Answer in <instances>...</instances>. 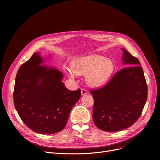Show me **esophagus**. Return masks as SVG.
<instances>
[{"mask_svg": "<svg viewBox=\"0 0 160 160\" xmlns=\"http://www.w3.org/2000/svg\"><path fill=\"white\" fill-rule=\"evenodd\" d=\"M81 93H82V95H86V94H88V91L84 89H81Z\"/></svg>", "mask_w": 160, "mask_h": 160, "instance_id": "1", "label": "esophagus"}]
</instances>
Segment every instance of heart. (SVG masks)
I'll list each match as a JSON object with an SVG mask.
<instances>
[{"mask_svg": "<svg viewBox=\"0 0 160 160\" xmlns=\"http://www.w3.org/2000/svg\"><path fill=\"white\" fill-rule=\"evenodd\" d=\"M115 66L113 62L106 57L98 54L78 58L72 62V68L64 67L68 77L74 79L76 74L86 75L87 84L91 88L104 86L113 73Z\"/></svg>", "mask_w": 160, "mask_h": 160, "instance_id": "obj_1", "label": "heart"}]
</instances>
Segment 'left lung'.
<instances>
[{"mask_svg":"<svg viewBox=\"0 0 160 160\" xmlns=\"http://www.w3.org/2000/svg\"><path fill=\"white\" fill-rule=\"evenodd\" d=\"M121 49L122 61L127 67L117 72L106 86L91 91L94 98V123L106 132L131 127L139 118L147 99V86L139 61Z\"/></svg>","mask_w":160,"mask_h":160,"instance_id":"left-lung-1","label":"left lung"}]
</instances>
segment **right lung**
<instances>
[{"label":"right lung","mask_w":160,"mask_h":160,"mask_svg":"<svg viewBox=\"0 0 160 160\" xmlns=\"http://www.w3.org/2000/svg\"><path fill=\"white\" fill-rule=\"evenodd\" d=\"M49 55L34 52L16 75L13 102L23 122L39 133L52 134L62 130L72 107L81 97L80 89L71 91L62 80V72L44 65Z\"/></svg>","instance_id":"obj_1"}]
</instances>
